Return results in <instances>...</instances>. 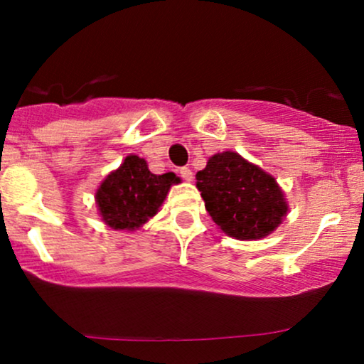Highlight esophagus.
<instances>
[{"label":"esophagus","instance_id":"obj_1","mask_svg":"<svg viewBox=\"0 0 364 364\" xmlns=\"http://www.w3.org/2000/svg\"><path fill=\"white\" fill-rule=\"evenodd\" d=\"M178 173H181V177L187 182H191L192 178H194V173H192V170L189 167H182L181 170H178Z\"/></svg>","mask_w":364,"mask_h":364}]
</instances>
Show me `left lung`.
Instances as JSON below:
<instances>
[{
	"label": "left lung",
	"instance_id": "1",
	"mask_svg": "<svg viewBox=\"0 0 364 364\" xmlns=\"http://www.w3.org/2000/svg\"><path fill=\"white\" fill-rule=\"evenodd\" d=\"M196 181L209 216L236 240L270 235L287 214L275 178L235 151L210 156Z\"/></svg>",
	"mask_w": 364,
	"mask_h": 364
}]
</instances>
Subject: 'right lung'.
Returning <instances> with one entry per match:
<instances>
[{
    "label": "right lung",
    "instance_id": "1",
    "mask_svg": "<svg viewBox=\"0 0 364 364\" xmlns=\"http://www.w3.org/2000/svg\"><path fill=\"white\" fill-rule=\"evenodd\" d=\"M181 178L168 172L155 175L146 161L136 155L124 159L96 192V203L107 226L113 230H134L155 216L172 183Z\"/></svg>",
    "mask_w": 364,
    "mask_h": 364
}]
</instances>
